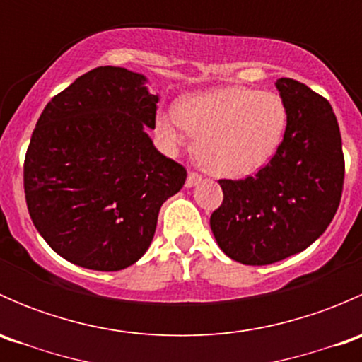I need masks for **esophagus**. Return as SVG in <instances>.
<instances>
[{
  "instance_id": "esophagus-1",
  "label": "esophagus",
  "mask_w": 362,
  "mask_h": 362,
  "mask_svg": "<svg viewBox=\"0 0 362 362\" xmlns=\"http://www.w3.org/2000/svg\"><path fill=\"white\" fill-rule=\"evenodd\" d=\"M202 180H203V177L198 173V171H189L185 185H187V187H194V185H198Z\"/></svg>"
}]
</instances>
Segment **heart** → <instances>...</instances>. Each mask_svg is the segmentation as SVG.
<instances>
[{
	"label": "heart",
	"mask_w": 362,
	"mask_h": 362,
	"mask_svg": "<svg viewBox=\"0 0 362 362\" xmlns=\"http://www.w3.org/2000/svg\"><path fill=\"white\" fill-rule=\"evenodd\" d=\"M287 127V107L268 90L231 86L196 94L177 112L160 113L158 129L173 147L184 145L185 131L198 140L196 156L211 175L249 177L279 148Z\"/></svg>",
	"instance_id": "b5f03b06"
}]
</instances>
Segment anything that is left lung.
<instances>
[{
	"label": "left lung",
	"instance_id": "8db88e82",
	"mask_svg": "<svg viewBox=\"0 0 362 362\" xmlns=\"http://www.w3.org/2000/svg\"><path fill=\"white\" fill-rule=\"evenodd\" d=\"M287 107L282 144L264 168L218 180L224 199L210 228L226 255L249 266L282 261L312 245L339 206L345 158L329 101L305 83L279 78Z\"/></svg>",
	"mask_w": 362,
	"mask_h": 362
}]
</instances>
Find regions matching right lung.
<instances>
[{
    "label": "right lung",
    "instance_id": "add662e5",
    "mask_svg": "<svg viewBox=\"0 0 362 362\" xmlns=\"http://www.w3.org/2000/svg\"><path fill=\"white\" fill-rule=\"evenodd\" d=\"M126 68L83 73L43 108L24 159L29 217L66 261L119 272L154 238L187 171L154 147L158 96Z\"/></svg>",
    "mask_w": 362,
    "mask_h": 362
}]
</instances>
